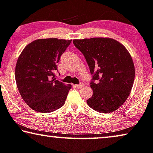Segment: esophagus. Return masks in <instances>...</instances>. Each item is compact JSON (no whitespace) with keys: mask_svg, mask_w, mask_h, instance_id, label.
Wrapping results in <instances>:
<instances>
[{"mask_svg":"<svg viewBox=\"0 0 153 153\" xmlns=\"http://www.w3.org/2000/svg\"><path fill=\"white\" fill-rule=\"evenodd\" d=\"M75 86H76V87L77 88H82L83 86H84V84H76V85H75Z\"/></svg>","mask_w":153,"mask_h":153,"instance_id":"obj_1","label":"esophagus"}]
</instances>
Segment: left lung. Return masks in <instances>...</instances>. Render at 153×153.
<instances>
[{
    "instance_id": "left-lung-1",
    "label": "left lung",
    "mask_w": 153,
    "mask_h": 153,
    "mask_svg": "<svg viewBox=\"0 0 153 153\" xmlns=\"http://www.w3.org/2000/svg\"><path fill=\"white\" fill-rule=\"evenodd\" d=\"M73 42L85 57L93 74V95L86 101L88 105L103 113L117 110L129 96L135 79V66L128 51L110 38L75 39Z\"/></svg>"
}]
</instances>
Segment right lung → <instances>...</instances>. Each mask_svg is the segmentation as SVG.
Returning <instances> with one entry per match:
<instances>
[{
	"instance_id": "obj_1",
	"label": "right lung",
	"mask_w": 153,
	"mask_h": 153,
	"mask_svg": "<svg viewBox=\"0 0 153 153\" xmlns=\"http://www.w3.org/2000/svg\"><path fill=\"white\" fill-rule=\"evenodd\" d=\"M71 42L58 38L38 39L27 45L18 57L16 85L22 100L33 110L53 112L65 104L71 85L58 80L55 71Z\"/></svg>"
}]
</instances>
